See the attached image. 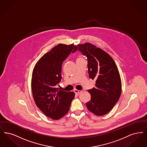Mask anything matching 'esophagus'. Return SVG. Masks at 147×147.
Wrapping results in <instances>:
<instances>
[{"mask_svg": "<svg viewBox=\"0 0 147 147\" xmlns=\"http://www.w3.org/2000/svg\"><path fill=\"white\" fill-rule=\"evenodd\" d=\"M74 92H75V94H80L82 92V91H80V90H74Z\"/></svg>", "mask_w": 147, "mask_h": 147, "instance_id": "1", "label": "esophagus"}]
</instances>
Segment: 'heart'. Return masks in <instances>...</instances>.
Returning <instances> with one entry per match:
<instances>
[{
	"label": "heart",
	"mask_w": 147,
	"mask_h": 147,
	"mask_svg": "<svg viewBox=\"0 0 147 147\" xmlns=\"http://www.w3.org/2000/svg\"><path fill=\"white\" fill-rule=\"evenodd\" d=\"M82 59H82V57H80V56H79V57L77 58V60H82Z\"/></svg>",
	"instance_id": "1"
}]
</instances>
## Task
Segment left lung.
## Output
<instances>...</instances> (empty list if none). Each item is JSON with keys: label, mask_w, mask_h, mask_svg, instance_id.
I'll return each instance as SVG.
<instances>
[{"label": "left lung", "mask_w": 147, "mask_h": 147, "mask_svg": "<svg viewBox=\"0 0 147 147\" xmlns=\"http://www.w3.org/2000/svg\"><path fill=\"white\" fill-rule=\"evenodd\" d=\"M77 50L87 57L88 76L96 80V87L88 90L91 97L86 107L96 115H105L115 105L121 93L117 67L109 55L90 43L76 45L73 53Z\"/></svg>", "instance_id": "left-lung-1"}]
</instances>
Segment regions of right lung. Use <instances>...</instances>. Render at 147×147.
Returning a JSON list of instances; mask_svg holds the SVG:
<instances>
[{"label":"right lung","mask_w":147,"mask_h":147,"mask_svg":"<svg viewBox=\"0 0 147 147\" xmlns=\"http://www.w3.org/2000/svg\"><path fill=\"white\" fill-rule=\"evenodd\" d=\"M76 47L74 44H59L38 61L33 71L32 89L35 104L52 119L65 116L75 96L74 92L60 90L57 85L62 79V63Z\"/></svg>","instance_id":"right-lung-1"}]
</instances>
